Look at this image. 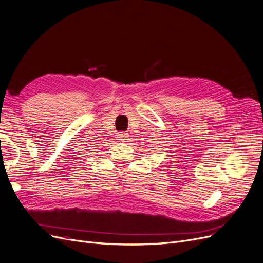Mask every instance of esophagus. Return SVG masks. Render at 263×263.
<instances>
[{"label":"esophagus","mask_w":263,"mask_h":263,"mask_svg":"<svg viewBox=\"0 0 263 263\" xmlns=\"http://www.w3.org/2000/svg\"><path fill=\"white\" fill-rule=\"evenodd\" d=\"M117 140H119L121 142H124L126 140H128V135H127V133H124V132H121V133H117Z\"/></svg>","instance_id":"esophagus-1"}]
</instances>
